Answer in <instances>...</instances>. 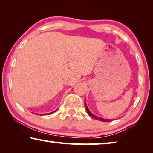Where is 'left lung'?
Returning <instances> with one entry per match:
<instances>
[{
    "instance_id": "obj_1",
    "label": "left lung",
    "mask_w": 153,
    "mask_h": 153,
    "mask_svg": "<svg viewBox=\"0 0 153 153\" xmlns=\"http://www.w3.org/2000/svg\"><path fill=\"white\" fill-rule=\"evenodd\" d=\"M85 108H86V111L88 112V114L92 118L95 119V120H100V121H103V122H108V121H111V120H110V119H106V118H99V117L95 116V115H93L92 113L90 111L88 108L87 107V105H86V102H85Z\"/></svg>"
}]
</instances>
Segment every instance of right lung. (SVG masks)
Segmentation results:
<instances>
[{"mask_svg":"<svg viewBox=\"0 0 153 153\" xmlns=\"http://www.w3.org/2000/svg\"><path fill=\"white\" fill-rule=\"evenodd\" d=\"M56 111H53V112H51V113H49V114H48V115H49V114H53V113H54ZM40 115H42V114H40ZM44 115V114H43Z\"/></svg>","mask_w":153,"mask_h":153,"instance_id":"right-lung-1","label":"right lung"}]
</instances>
